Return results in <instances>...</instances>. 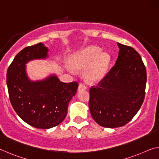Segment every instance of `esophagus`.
Listing matches in <instances>:
<instances>
[{"instance_id":"esophagus-1","label":"esophagus","mask_w":159,"mask_h":159,"mask_svg":"<svg viewBox=\"0 0 159 159\" xmlns=\"http://www.w3.org/2000/svg\"><path fill=\"white\" fill-rule=\"evenodd\" d=\"M87 89V87L84 84H79V87H78V91H80V90H86Z\"/></svg>"}]
</instances>
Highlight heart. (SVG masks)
I'll list each match as a JSON object with an SVG mask.
<instances>
[{
    "instance_id": "heart-1",
    "label": "heart",
    "mask_w": 159,
    "mask_h": 159,
    "mask_svg": "<svg viewBox=\"0 0 159 159\" xmlns=\"http://www.w3.org/2000/svg\"><path fill=\"white\" fill-rule=\"evenodd\" d=\"M111 62L108 53L102 52L97 46H89L76 53L71 60V66L76 70L88 69L85 77L88 81L95 82L105 77Z\"/></svg>"
}]
</instances>
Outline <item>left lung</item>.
<instances>
[{
    "mask_svg": "<svg viewBox=\"0 0 159 159\" xmlns=\"http://www.w3.org/2000/svg\"><path fill=\"white\" fill-rule=\"evenodd\" d=\"M117 45L115 65L97 87L89 89L92 118L107 128L120 127L130 121L145 97L146 70L140 55L130 46Z\"/></svg>",
    "mask_w": 159,
    "mask_h": 159,
    "instance_id": "1",
    "label": "left lung"
}]
</instances>
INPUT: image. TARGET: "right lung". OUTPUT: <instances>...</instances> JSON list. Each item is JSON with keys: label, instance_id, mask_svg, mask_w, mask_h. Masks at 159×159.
I'll return each instance as SVG.
<instances>
[{"label": "right lung", "instance_id": "1", "mask_svg": "<svg viewBox=\"0 0 159 159\" xmlns=\"http://www.w3.org/2000/svg\"><path fill=\"white\" fill-rule=\"evenodd\" d=\"M48 49L42 43L22 50L7 71V86L11 103L23 120L33 127L47 129L60 124L67 116V107L78 88V83L60 82L50 75L41 81H30L25 64L48 57Z\"/></svg>", "mask_w": 159, "mask_h": 159}]
</instances>
